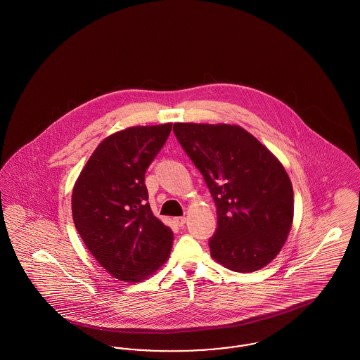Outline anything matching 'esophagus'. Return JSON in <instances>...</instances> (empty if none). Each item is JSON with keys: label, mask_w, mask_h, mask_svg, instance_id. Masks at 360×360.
Listing matches in <instances>:
<instances>
[{"label": "esophagus", "mask_w": 360, "mask_h": 360, "mask_svg": "<svg viewBox=\"0 0 360 360\" xmlns=\"http://www.w3.org/2000/svg\"><path fill=\"white\" fill-rule=\"evenodd\" d=\"M174 223L176 224L178 226H184L185 223H186V219H185L184 216H181V217H175V219H174Z\"/></svg>", "instance_id": "obj_1"}]
</instances>
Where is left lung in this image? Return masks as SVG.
Returning <instances> with one entry per match:
<instances>
[{"instance_id": "8db88e82", "label": "left lung", "mask_w": 360, "mask_h": 360, "mask_svg": "<svg viewBox=\"0 0 360 360\" xmlns=\"http://www.w3.org/2000/svg\"><path fill=\"white\" fill-rule=\"evenodd\" d=\"M175 137L202 174L217 207L210 255L238 273L264 267L292 223V186L281 162L238 125L175 122Z\"/></svg>"}]
</instances>
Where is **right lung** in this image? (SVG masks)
I'll return each instance as SVG.
<instances>
[{"mask_svg":"<svg viewBox=\"0 0 360 360\" xmlns=\"http://www.w3.org/2000/svg\"><path fill=\"white\" fill-rule=\"evenodd\" d=\"M172 125L132 127L106 137L72 190V220L79 236L103 269L120 281L146 279L172 251V229L155 217L144 184Z\"/></svg>","mask_w":360,"mask_h":360,"instance_id":"1","label":"right lung"}]
</instances>
